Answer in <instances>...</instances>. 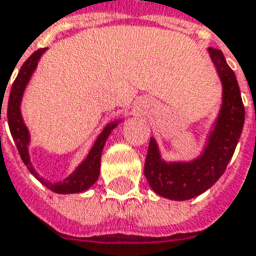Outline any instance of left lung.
<instances>
[{"label":"left lung","instance_id":"1","mask_svg":"<svg viewBox=\"0 0 256 256\" xmlns=\"http://www.w3.org/2000/svg\"><path fill=\"white\" fill-rule=\"evenodd\" d=\"M210 58L222 81V106L200 156L188 162H166L160 158L158 143L150 138L144 162V176L150 188L165 198L184 202L212 187L223 175L239 142L245 107L234 72L222 50L208 48Z\"/></svg>","mask_w":256,"mask_h":256}]
</instances>
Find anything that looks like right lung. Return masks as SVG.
Masks as SVG:
<instances>
[{"instance_id": "add662e5", "label": "right lung", "mask_w": 256, "mask_h": 256, "mask_svg": "<svg viewBox=\"0 0 256 256\" xmlns=\"http://www.w3.org/2000/svg\"><path fill=\"white\" fill-rule=\"evenodd\" d=\"M48 48L44 49H38L33 53L26 62L23 64V66L20 68L16 81L12 82L11 91H10V98H8V107H7V118H8V126H10V132L11 136L14 139V143L18 149V154L23 159V162L26 164L27 170L33 174L38 181L48 187L49 190H52L53 192L58 194H75V192H82L85 190L91 187L96 181L98 180L100 175V164H101V154H102V148L106 144L107 138L110 136V133L113 132V128L120 123V120L108 123L106 128H102V132L100 133V136L97 138L96 143L92 144L91 150L88 152L86 158L84 159L82 162L75 168V171L68 175L66 178H64L62 181H48L44 178H42L36 170L32 165L30 160V155H28V144H30V133L28 128L26 126L22 116V100H23L24 91L26 86L30 81L33 72L36 70L38 64V59L43 53L46 52ZM2 100V98H1ZM2 107V106H1ZM0 120H1V108H0Z\"/></svg>"}]
</instances>
